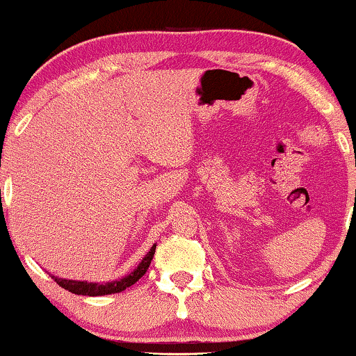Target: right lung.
I'll use <instances>...</instances> for the list:
<instances>
[{"mask_svg":"<svg viewBox=\"0 0 356 356\" xmlns=\"http://www.w3.org/2000/svg\"><path fill=\"white\" fill-rule=\"evenodd\" d=\"M156 251V243L151 246L149 253H147L145 258L141 259V263L138 264L136 269H133L131 273L126 274L121 279H115V281L110 282H88V281H75V279H64L58 276H52L54 281L57 282L58 286L64 287L72 294H79V296H108V294H116V292L124 291L126 287L133 286L134 282L139 281L143 276H145L147 268H149L152 256H154Z\"/></svg>","mask_w":356,"mask_h":356,"instance_id":"1","label":"right lung"}]
</instances>
